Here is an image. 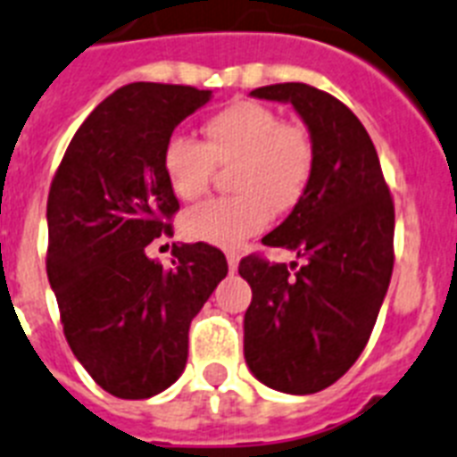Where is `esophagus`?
<instances>
[{
    "label": "esophagus",
    "instance_id": "esophagus-1",
    "mask_svg": "<svg viewBox=\"0 0 457 457\" xmlns=\"http://www.w3.org/2000/svg\"><path fill=\"white\" fill-rule=\"evenodd\" d=\"M228 267H229V271H232V274L239 270V253L228 251Z\"/></svg>",
    "mask_w": 457,
    "mask_h": 457
}]
</instances>
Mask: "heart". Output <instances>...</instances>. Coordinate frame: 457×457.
<instances>
[{
  "mask_svg": "<svg viewBox=\"0 0 457 457\" xmlns=\"http://www.w3.org/2000/svg\"><path fill=\"white\" fill-rule=\"evenodd\" d=\"M206 145L176 132L164 141L162 174L179 199L204 193L218 164H235L232 197L206 199L183 216L187 239L235 248L267 228L274 211L293 209L313 170L309 134L281 122L270 106L239 99L204 122Z\"/></svg>",
  "mask_w": 457,
  "mask_h": 457,
  "instance_id": "1",
  "label": "heart"
}]
</instances>
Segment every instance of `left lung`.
<instances>
[{"label":"left lung","mask_w":457,"mask_h":457,"mask_svg":"<svg viewBox=\"0 0 457 457\" xmlns=\"http://www.w3.org/2000/svg\"><path fill=\"white\" fill-rule=\"evenodd\" d=\"M251 97L293 104L309 129L313 170L290 216L264 246L306 258L287 270L248 255L239 274L253 290L244 358L267 388L312 395L360 358L393 274L395 209L377 148L337 97L306 83H278Z\"/></svg>","instance_id":"8db88e82"}]
</instances>
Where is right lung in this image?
<instances>
[{"mask_svg":"<svg viewBox=\"0 0 457 457\" xmlns=\"http://www.w3.org/2000/svg\"><path fill=\"white\" fill-rule=\"evenodd\" d=\"M211 90L129 83L92 111L69 144L48 195V281L64 337L97 386L145 400L181 377L187 329L228 260L209 244L174 246L164 270L145 246L170 229L179 199L162 148Z\"/></svg>","mask_w":457,"mask_h":457,"instance_id":"right-lung-1","label":"right lung"}]
</instances>
